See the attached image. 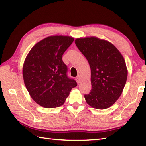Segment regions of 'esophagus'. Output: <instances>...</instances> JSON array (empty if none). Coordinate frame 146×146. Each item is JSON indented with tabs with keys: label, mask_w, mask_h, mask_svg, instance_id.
<instances>
[{
	"label": "esophagus",
	"mask_w": 146,
	"mask_h": 146,
	"mask_svg": "<svg viewBox=\"0 0 146 146\" xmlns=\"http://www.w3.org/2000/svg\"><path fill=\"white\" fill-rule=\"evenodd\" d=\"M76 81L78 82V83H79L80 82V80H81V76H80V75H78V76H76Z\"/></svg>",
	"instance_id": "obj_1"
}]
</instances>
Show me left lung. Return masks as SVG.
Segmentation results:
<instances>
[{
  "label": "left lung",
  "instance_id": "obj_1",
  "mask_svg": "<svg viewBox=\"0 0 146 146\" xmlns=\"http://www.w3.org/2000/svg\"><path fill=\"white\" fill-rule=\"evenodd\" d=\"M75 44L91 69L92 90L85 95L86 103L97 109L110 107L122 94L127 78L122 55L111 43L95 37L76 39Z\"/></svg>",
  "mask_w": 146,
  "mask_h": 146
}]
</instances>
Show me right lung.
<instances>
[{
	"instance_id": "add662e5",
	"label": "right lung",
	"mask_w": 146,
	"mask_h": 146,
	"mask_svg": "<svg viewBox=\"0 0 146 146\" xmlns=\"http://www.w3.org/2000/svg\"><path fill=\"white\" fill-rule=\"evenodd\" d=\"M73 41L69 36L48 37L34 46L26 58L24 84L34 101L43 107H60L77 86L75 80L68 78L67 66L62 60Z\"/></svg>"
}]
</instances>
